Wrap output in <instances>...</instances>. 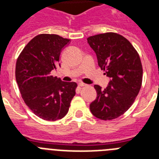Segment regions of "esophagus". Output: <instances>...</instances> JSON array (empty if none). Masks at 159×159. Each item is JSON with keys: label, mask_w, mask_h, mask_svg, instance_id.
Listing matches in <instances>:
<instances>
[{"label": "esophagus", "mask_w": 159, "mask_h": 159, "mask_svg": "<svg viewBox=\"0 0 159 159\" xmlns=\"http://www.w3.org/2000/svg\"><path fill=\"white\" fill-rule=\"evenodd\" d=\"M78 85H79V87H80V88H82V87L87 86V84H84V83H82V82H80V83H79Z\"/></svg>", "instance_id": "esophagus-1"}]
</instances>
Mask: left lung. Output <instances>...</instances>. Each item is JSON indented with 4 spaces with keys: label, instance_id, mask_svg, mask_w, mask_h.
Returning <instances> with one entry per match:
<instances>
[{
    "label": "left lung",
    "instance_id": "left-lung-1",
    "mask_svg": "<svg viewBox=\"0 0 159 159\" xmlns=\"http://www.w3.org/2000/svg\"><path fill=\"white\" fill-rule=\"evenodd\" d=\"M88 43L96 54L98 64L111 80L106 88L95 85L97 98L90 104L94 116L111 120L130 107L143 82L139 55L128 40L116 32L88 37Z\"/></svg>",
    "mask_w": 159,
    "mask_h": 159
}]
</instances>
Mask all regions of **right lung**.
Returning a JSON list of instances; mask_svg holds the SVG:
<instances>
[{"instance_id":"1","label":"right lung","mask_w":159,"mask_h":159,"mask_svg":"<svg viewBox=\"0 0 159 159\" xmlns=\"http://www.w3.org/2000/svg\"><path fill=\"white\" fill-rule=\"evenodd\" d=\"M70 40L56 34H40L24 48L16 64V80L21 96L31 111L48 121L67 115L77 84L51 75L57 69L63 48Z\"/></svg>"}]
</instances>
